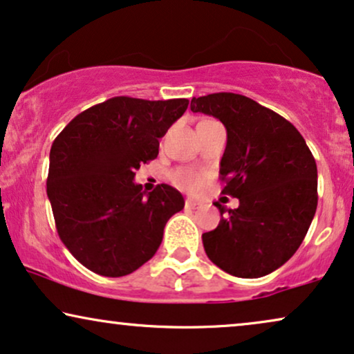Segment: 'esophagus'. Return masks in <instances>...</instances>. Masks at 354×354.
<instances>
[{"mask_svg": "<svg viewBox=\"0 0 354 354\" xmlns=\"http://www.w3.org/2000/svg\"><path fill=\"white\" fill-rule=\"evenodd\" d=\"M185 205H186V207H189V209H196L199 205V201H196V199H192V198H187L185 201Z\"/></svg>", "mask_w": 354, "mask_h": 354, "instance_id": "obj_1", "label": "esophagus"}]
</instances>
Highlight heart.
<instances>
[{
    "label": "heart",
    "instance_id": "1",
    "mask_svg": "<svg viewBox=\"0 0 354 354\" xmlns=\"http://www.w3.org/2000/svg\"><path fill=\"white\" fill-rule=\"evenodd\" d=\"M173 181L183 189L196 191L203 186L204 176L198 171H192V169H178L173 173Z\"/></svg>",
    "mask_w": 354,
    "mask_h": 354
}]
</instances>
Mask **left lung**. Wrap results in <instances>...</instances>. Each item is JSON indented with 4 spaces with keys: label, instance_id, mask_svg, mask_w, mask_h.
Here are the masks:
<instances>
[{
    "label": "left lung",
    "instance_id": "obj_1",
    "mask_svg": "<svg viewBox=\"0 0 354 354\" xmlns=\"http://www.w3.org/2000/svg\"><path fill=\"white\" fill-rule=\"evenodd\" d=\"M191 111L225 125L222 194L240 203L236 209L216 203L221 222L203 234L205 254L232 276L270 274L297 252L315 216L314 155L289 120L247 96L192 97Z\"/></svg>",
    "mask_w": 354,
    "mask_h": 354
}]
</instances>
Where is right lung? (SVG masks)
I'll list each match as a JSON object with an SVG mask.
<instances>
[{
	"label": "right lung",
	"mask_w": 354,
	"mask_h": 354,
	"mask_svg": "<svg viewBox=\"0 0 354 354\" xmlns=\"http://www.w3.org/2000/svg\"><path fill=\"white\" fill-rule=\"evenodd\" d=\"M189 101L111 97L71 119L50 149L47 196L58 236L96 274H131L153 257L163 229L185 207L181 192H145L136 169L155 160L160 142Z\"/></svg>",
	"instance_id": "right-lung-1"
}]
</instances>
